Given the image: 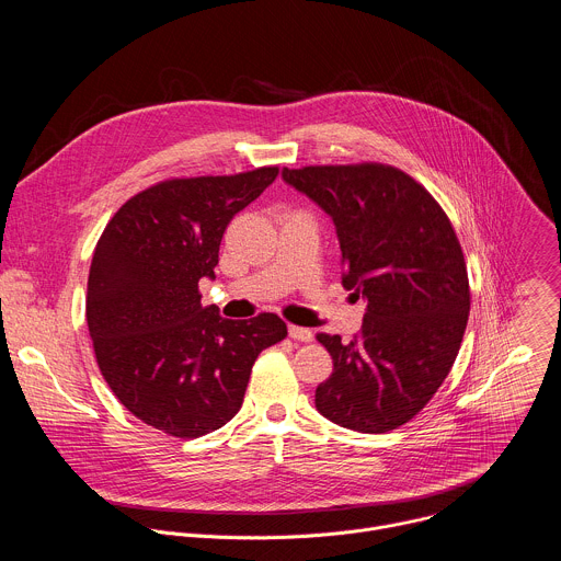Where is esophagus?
<instances>
[{
    "mask_svg": "<svg viewBox=\"0 0 561 561\" xmlns=\"http://www.w3.org/2000/svg\"><path fill=\"white\" fill-rule=\"evenodd\" d=\"M288 335H290L293 340H297V342H312V331H310V329H304V327L290 324V327H288Z\"/></svg>",
    "mask_w": 561,
    "mask_h": 561,
    "instance_id": "1",
    "label": "esophagus"
}]
</instances>
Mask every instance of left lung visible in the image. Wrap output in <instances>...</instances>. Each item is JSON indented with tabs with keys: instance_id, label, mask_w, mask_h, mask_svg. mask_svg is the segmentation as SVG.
<instances>
[{
	"instance_id": "8db88e82",
	"label": "left lung",
	"mask_w": 561,
	"mask_h": 561,
	"mask_svg": "<svg viewBox=\"0 0 561 561\" xmlns=\"http://www.w3.org/2000/svg\"><path fill=\"white\" fill-rule=\"evenodd\" d=\"M282 178L333 217L342 284L368 301L351 342L317 333L333 373L314 407L344 428L388 433L431 402L461 346L470 288L455 228L420 182L388 164L284 169Z\"/></svg>"
}]
</instances>
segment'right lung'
Segmentation results:
<instances>
[{
  "instance_id": "right-lung-1",
  "label": "right lung",
  "mask_w": 561,
  "mask_h": 561,
  "mask_svg": "<svg viewBox=\"0 0 561 561\" xmlns=\"http://www.w3.org/2000/svg\"><path fill=\"white\" fill-rule=\"evenodd\" d=\"M277 173L164 180L106 224L87 322L108 388L144 424L182 439L221 428L242 409L257 355L286 337L275 312L232 322L199 295V279H215L226 226Z\"/></svg>"
}]
</instances>
